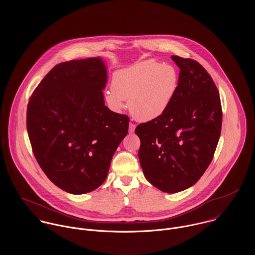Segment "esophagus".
<instances>
[{"label": "esophagus", "mask_w": 255, "mask_h": 255, "mask_svg": "<svg viewBox=\"0 0 255 255\" xmlns=\"http://www.w3.org/2000/svg\"><path fill=\"white\" fill-rule=\"evenodd\" d=\"M134 130H135V125L130 123V124H129V128H128L129 133H133V132H134Z\"/></svg>", "instance_id": "1"}]
</instances>
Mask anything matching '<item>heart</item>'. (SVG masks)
Wrapping results in <instances>:
<instances>
[{"label": "heart", "instance_id": "b5f03b06", "mask_svg": "<svg viewBox=\"0 0 255 255\" xmlns=\"http://www.w3.org/2000/svg\"><path fill=\"white\" fill-rule=\"evenodd\" d=\"M178 87L179 73L175 67L143 61L114 73L112 89L104 93V101L111 111L121 113L128 100L131 115L149 122L168 110Z\"/></svg>", "mask_w": 255, "mask_h": 255}]
</instances>
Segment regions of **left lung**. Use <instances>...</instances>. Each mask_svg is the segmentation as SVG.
Masks as SVG:
<instances>
[{
    "label": "left lung",
    "mask_w": 255,
    "mask_h": 255,
    "mask_svg": "<svg viewBox=\"0 0 255 255\" xmlns=\"http://www.w3.org/2000/svg\"><path fill=\"white\" fill-rule=\"evenodd\" d=\"M180 68L179 87L168 110L140 124L138 157L147 181L175 193L192 186L210 165L222 128L218 89L196 61L172 56Z\"/></svg>",
    "instance_id": "8db88e82"
}]
</instances>
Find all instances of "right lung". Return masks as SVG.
I'll use <instances>...</instances> for the list:
<instances>
[{"label": "right lung", "instance_id": "right-lung-1", "mask_svg": "<svg viewBox=\"0 0 255 255\" xmlns=\"http://www.w3.org/2000/svg\"><path fill=\"white\" fill-rule=\"evenodd\" d=\"M107 69L101 58L65 62L38 84L26 127L37 162L49 180L72 194L105 182L129 118L105 106Z\"/></svg>", "mask_w": 255, "mask_h": 255}]
</instances>
